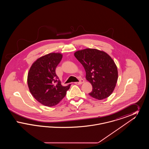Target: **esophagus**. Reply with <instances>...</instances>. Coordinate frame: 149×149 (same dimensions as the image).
Returning a JSON list of instances; mask_svg holds the SVG:
<instances>
[{
	"label": "esophagus",
	"instance_id": "1",
	"mask_svg": "<svg viewBox=\"0 0 149 149\" xmlns=\"http://www.w3.org/2000/svg\"><path fill=\"white\" fill-rule=\"evenodd\" d=\"M84 82V80L83 79H80V81H79V82H75V84H77V85H80V84H83Z\"/></svg>",
	"mask_w": 149,
	"mask_h": 149
}]
</instances>
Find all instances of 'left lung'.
<instances>
[{"mask_svg": "<svg viewBox=\"0 0 149 149\" xmlns=\"http://www.w3.org/2000/svg\"><path fill=\"white\" fill-rule=\"evenodd\" d=\"M74 56L83 66L86 79L92 84L89 95L94 99H106L113 92L118 80L117 67L103 51L87 48L78 50Z\"/></svg>", "mask_w": 149, "mask_h": 149, "instance_id": "8db88e82", "label": "left lung"}]
</instances>
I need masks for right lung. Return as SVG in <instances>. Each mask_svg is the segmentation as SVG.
Segmentation results:
<instances>
[{"instance_id": "add662e5", "label": "right lung", "mask_w": 149, "mask_h": 149, "mask_svg": "<svg viewBox=\"0 0 149 149\" xmlns=\"http://www.w3.org/2000/svg\"><path fill=\"white\" fill-rule=\"evenodd\" d=\"M62 57L63 54L59 52L48 54L37 58L29 70L27 83L29 92L45 106L57 105L70 87V84L66 86L61 85L55 72Z\"/></svg>"}]
</instances>
